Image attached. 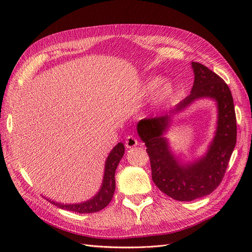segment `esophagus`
Listing matches in <instances>:
<instances>
[{
	"label": "esophagus",
	"mask_w": 252,
	"mask_h": 252,
	"mask_svg": "<svg viewBox=\"0 0 252 252\" xmlns=\"http://www.w3.org/2000/svg\"><path fill=\"white\" fill-rule=\"evenodd\" d=\"M138 144H139L138 140H136L134 136H132V135H129L128 138L126 139V141H125V146L127 148H132V147L136 146V145H138Z\"/></svg>",
	"instance_id": "34e87169"
}]
</instances>
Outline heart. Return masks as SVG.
Segmentation results:
<instances>
[{
    "mask_svg": "<svg viewBox=\"0 0 252 252\" xmlns=\"http://www.w3.org/2000/svg\"><path fill=\"white\" fill-rule=\"evenodd\" d=\"M162 78L161 77H152L148 79L145 83L143 93L146 95L154 94L157 90V98L159 102H165L168 100L173 94V87L169 83H163L162 84Z\"/></svg>",
    "mask_w": 252,
    "mask_h": 252,
    "instance_id": "heart-1",
    "label": "heart"
}]
</instances>
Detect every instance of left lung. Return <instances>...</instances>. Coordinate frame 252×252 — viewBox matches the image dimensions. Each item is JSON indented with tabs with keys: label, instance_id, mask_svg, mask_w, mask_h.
Segmentation results:
<instances>
[{
	"label": "left lung",
	"instance_id": "left-lung-1",
	"mask_svg": "<svg viewBox=\"0 0 252 252\" xmlns=\"http://www.w3.org/2000/svg\"><path fill=\"white\" fill-rule=\"evenodd\" d=\"M191 66L194 82L190 94L169 113L144 119L136 126L139 136L147 147L152 181L165 194L181 202L208 195L220 185L236 143V119L229 87L208 67L196 62ZM204 97L217 102V130L203 157L191 163H182L173 155L163 134L168 131L173 114Z\"/></svg>",
	"mask_w": 252,
	"mask_h": 252
}]
</instances>
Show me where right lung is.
I'll list each match as a JSON object with an SVG mask.
<instances>
[{"label":"right lung","instance_id":"right-lung-1","mask_svg":"<svg viewBox=\"0 0 252 252\" xmlns=\"http://www.w3.org/2000/svg\"><path fill=\"white\" fill-rule=\"evenodd\" d=\"M124 152L125 147L123 143H118V145H116V146L112 148L110 154L108 155L107 159H106L105 162V170L102 186L100 190H98V192L94 197H91L90 200L79 204H62L51 201L49 199L48 201L53 205L58 206L61 209L69 210L78 213H93L102 210L110 203L114 193V190H116L114 173H116L117 167L121 161L122 157L124 156Z\"/></svg>","mask_w":252,"mask_h":252}]
</instances>
